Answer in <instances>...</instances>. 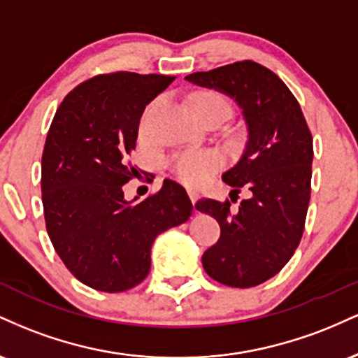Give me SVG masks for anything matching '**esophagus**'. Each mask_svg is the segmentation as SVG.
Returning a JSON list of instances; mask_svg holds the SVG:
<instances>
[{"label": "esophagus", "mask_w": 358, "mask_h": 358, "mask_svg": "<svg viewBox=\"0 0 358 358\" xmlns=\"http://www.w3.org/2000/svg\"><path fill=\"white\" fill-rule=\"evenodd\" d=\"M188 195H190V200H192V203L193 205H195V202H196V200H199V193H196V192H188Z\"/></svg>", "instance_id": "obj_1"}]
</instances>
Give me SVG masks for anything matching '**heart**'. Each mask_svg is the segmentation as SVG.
<instances>
[{"label":"heart","mask_w":358,"mask_h":358,"mask_svg":"<svg viewBox=\"0 0 358 358\" xmlns=\"http://www.w3.org/2000/svg\"><path fill=\"white\" fill-rule=\"evenodd\" d=\"M190 106L195 113V116L202 119L205 116H212V114H224L229 116L231 113V106L227 99L215 90H200L190 97ZM153 106L146 109L143 114L141 121H139V133L148 134L150 131V116ZM222 165V158L215 151H185V153L175 155L170 162V168L173 175L180 182L188 185V187H196V185L203 183L208 178L212 171Z\"/></svg>","instance_id":"1"}]
</instances>
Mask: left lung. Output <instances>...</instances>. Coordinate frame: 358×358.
<instances>
[{
    "instance_id": "8db88e82",
    "label": "left lung",
    "mask_w": 358,
    "mask_h": 358,
    "mask_svg": "<svg viewBox=\"0 0 358 358\" xmlns=\"http://www.w3.org/2000/svg\"><path fill=\"white\" fill-rule=\"evenodd\" d=\"M227 94L242 109L248 145L222 175L232 193L248 192L234 212L231 202L202 199L196 210L220 225L217 244L202 256L205 273L232 287H252L286 266L305 231L311 193L313 138L296 97L274 72L252 60L185 77ZM234 202V200H232Z\"/></svg>"
}]
</instances>
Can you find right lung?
Instances as JSON below:
<instances>
[{"mask_svg":"<svg viewBox=\"0 0 358 358\" xmlns=\"http://www.w3.org/2000/svg\"><path fill=\"white\" fill-rule=\"evenodd\" d=\"M175 77L113 72L82 82L65 96L42 155V202L53 249L67 269L104 293L131 289L148 276L151 245L190 219L182 185L165 180L143 202H127L143 110Z\"/></svg>","mask_w":358,"mask_h":358,"instance_id":"obj_1","label":"right lung"}]
</instances>
